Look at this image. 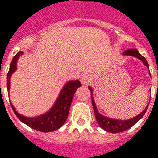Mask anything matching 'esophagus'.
Returning a JSON list of instances; mask_svg holds the SVG:
<instances>
[{
	"mask_svg": "<svg viewBox=\"0 0 158 158\" xmlns=\"http://www.w3.org/2000/svg\"><path fill=\"white\" fill-rule=\"evenodd\" d=\"M81 82L83 84H88L89 82V78L87 75H83L81 77Z\"/></svg>",
	"mask_w": 158,
	"mask_h": 158,
	"instance_id": "esophagus-1",
	"label": "esophagus"
}]
</instances>
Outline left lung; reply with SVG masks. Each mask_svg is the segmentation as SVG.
<instances>
[{
  "mask_svg": "<svg viewBox=\"0 0 158 158\" xmlns=\"http://www.w3.org/2000/svg\"><path fill=\"white\" fill-rule=\"evenodd\" d=\"M123 54L124 55H132V56L137 57L138 59L142 60L143 63L148 68L149 67L146 59L143 57L140 53L138 52L137 49H130V50H126V51H124ZM89 89L90 92H91L92 104L93 107H94V114L95 118H96V120H97L98 125H99L103 130H105V131H107V132H113V133L121 132H123V131H126L127 129H128V128H130L131 127H132L133 125L135 124L136 123L138 122V121L143 118V115L146 113L147 109H148V105L147 106L144 111L138 114V116L134 117L133 118H131L129 119V120H118V119L109 118L103 116L102 114H100L98 113V109H97V107H96V104H95L94 101L93 99L92 89L90 87H89Z\"/></svg>",
  "mask_w": 158,
  "mask_h": 158,
  "instance_id": "8db88e82",
  "label": "left lung"
}]
</instances>
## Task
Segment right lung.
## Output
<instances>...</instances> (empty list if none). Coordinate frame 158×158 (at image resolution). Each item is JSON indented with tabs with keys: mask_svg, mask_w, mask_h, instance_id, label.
I'll use <instances>...</instances> for the list:
<instances>
[{
	"mask_svg": "<svg viewBox=\"0 0 158 158\" xmlns=\"http://www.w3.org/2000/svg\"><path fill=\"white\" fill-rule=\"evenodd\" d=\"M23 54L24 53L22 51H19L13 57V60L10 63V69L7 74V90L8 91L10 90V76L16 70V62H17L18 58ZM80 86H81V84L79 80H71L68 82L61 90L55 105L53 106L50 111H48L46 114H43L41 116L35 117V118H26L18 114L11 103H10V105L18 118L25 124L28 125L29 127H31L33 129L40 131V132H53V131L59 129L65 123L66 119L68 118L69 108H70V104L72 103L74 93L77 89Z\"/></svg>",
	"mask_w": 158,
	"mask_h": 158,
	"instance_id": "right-lung-1",
	"label": "right lung"
}]
</instances>
